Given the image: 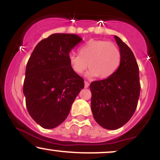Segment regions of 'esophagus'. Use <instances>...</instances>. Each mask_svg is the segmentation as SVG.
Returning <instances> with one entry per match:
<instances>
[{
	"label": "esophagus",
	"mask_w": 160,
	"mask_h": 160,
	"mask_svg": "<svg viewBox=\"0 0 160 160\" xmlns=\"http://www.w3.org/2000/svg\"><path fill=\"white\" fill-rule=\"evenodd\" d=\"M89 86V82H87V81H85L84 82V86H85V88H88Z\"/></svg>",
	"instance_id": "1"
}]
</instances>
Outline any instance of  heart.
I'll use <instances>...</instances> for the list:
<instances>
[{
    "label": "heart",
    "mask_w": 160,
    "mask_h": 160,
    "mask_svg": "<svg viewBox=\"0 0 160 160\" xmlns=\"http://www.w3.org/2000/svg\"><path fill=\"white\" fill-rule=\"evenodd\" d=\"M78 55L69 56V65L77 74H82L86 68V76L108 78L119 68L121 62L120 49L111 42L91 40L80 47Z\"/></svg>",
    "instance_id": "heart-1"
}]
</instances>
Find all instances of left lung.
Returning a JSON list of instances; mask_svg holds the SVG:
<instances>
[{
    "label": "left lung",
    "instance_id": "1",
    "mask_svg": "<svg viewBox=\"0 0 160 160\" xmlns=\"http://www.w3.org/2000/svg\"><path fill=\"white\" fill-rule=\"evenodd\" d=\"M121 53L117 71L107 79L92 82L91 109L97 123L106 129L122 127L136 110L140 96L139 69L132 51L114 36Z\"/></svg>",
    "mask_w": 160,
    "mask_h": 160
}]
</instances>
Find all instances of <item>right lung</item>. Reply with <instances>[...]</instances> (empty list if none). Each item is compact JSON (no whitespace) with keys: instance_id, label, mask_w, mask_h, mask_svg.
<instances>
[{"instance_id":"obj_1","label":"right lung","mask_w":160,"mask_h":160,"mask_svg":"<svg viewBox=\"0 0 160 160\" xmlns=\"http://www.w3.org/2000/svg\"><path fill=\"white\" fill-rule=\"evenodd\" d=\"M82 38L73 34H52L33 51L25 70L23 93L29 114L41 127L56 128L68 115L84 88V80L69 65V52Z\"/></svg>"}]
</instances>
